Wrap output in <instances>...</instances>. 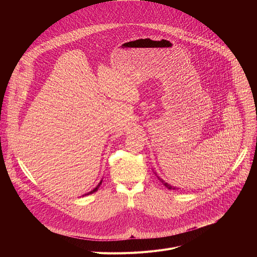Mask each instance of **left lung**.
<instances>
[{"label": "left lung", "mask_w": 257, "mask_h": 257, "mask_svg": "<svg viewBox=\"0 0 257 257\" xmlns=\"http://www.w3.org/2000/svg\"><path fill=\"white\" fill-rule=\"evenodd\" d=\"M158 179H159V180H160L161 182H163V184H164V185H165L166 187H168V188H169V190H176V187H174V186H171L170 184H168L167 182H165V181H164L163 179H160L159 177H158Z\"/></svg>", "instance_id": "obj_1"}]
</instances>
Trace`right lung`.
<instances>
[{"instance_id":"1","label":"right lung","mask_w":257,"mask_h":257,"mask_svg":"<svg viewBox=\"0 0 257 257\" xmlns=\"http://www.w3.org/2000/svg\"><path fill=\"white\" fill-rule=\"evenodd\" d=\"M101 183H102V180L100 181V183H99V184H98V185H97L96 187H94V188H93V190H92L91 192H89L88 194H85V196H86V195H89V194H92V193H94V192H97V191H98V188H99V187H100V185H101Z\"/></svg>"}]
</instances>
